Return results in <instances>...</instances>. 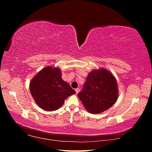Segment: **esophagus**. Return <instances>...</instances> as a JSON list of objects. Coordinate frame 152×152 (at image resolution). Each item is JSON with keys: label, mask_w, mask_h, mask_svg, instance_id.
Here are the masks:
<instances>
[{"label": "esophagus", "mask_w": 152, "mask_h": 152, "mask_svg": "<svg viewBox=\"0 0 152 152\" xmlns=\"http://www.w3.org/2000/svg\"><path fill=\"white\" fill-rule=\"evenodd\" d=\"M80 91V89H79V88H77V89H75V92H76V94H78L79 93V92Z\"/></svg>", "instance_id": "obj_1"}]
</instances>
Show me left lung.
Returning a JSON list of instances; mask_svg holds the SVG:
<instances>
[{
	"instance_id": "obj_1",
	"label": "left lung",
	"mask_w": 152,
	"mask_h": 152,
	"mask_svg": "<svg viewBox=\"0 0 152 152\" xmlns=\"http://www.w3.org/2000/svg\"><path fill=\"white\" fill-rule=\"evenodd\" d=\"M118 86L114 76L107 70H93L87 77L78 96L85 108L91 113H99L116 102Z\"/></svg>"
}]
</instances>
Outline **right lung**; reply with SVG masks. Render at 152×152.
I'll use <instances>...</instances> for the list:
<instances>
[{
    "label": "right lung",
    "mask_w": 152,
    "mask_h": 152,
    "mask_svg": "<svg viewBox=\"0 0 152 152\" xmlns=\"http://www.w3.org/2000/svg\"><path fill=\"white\" fill-rule=\"evenodd\" d=\"M30 90L39 107L50 112L59 109L68 96L75 94L62 79L61 70L52 66L44 68L32 79Z\"/></svg>",
    "instance_id": "add662e5"
}]
</instances>
